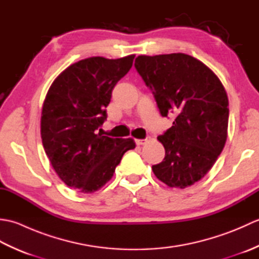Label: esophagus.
<instances>
[{"label": "esophagus", "mask_w": 259, "mask_h": 259, "mask_svg": "<svg viewBox=\"0 0 259 259\" xmlns=\"http://www.w3.org/2000/svg\"><path fill=\"white\" fill-rule=\"evenodd\" d=\"M148 142V139H138V140H136V144L138 145V146H144V145H146Z\"/></svg>", "instance_id": "34e87169"}]
</instances>
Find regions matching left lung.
<instances>
[{
	"instance_id": "1",
	"label": "left lung",
	"mask_w": 259,
	"mask_h": 259,
	"mask_svg": "<svg viewBox=\"0 0 259 259\" xmlns=\"http://www.w3.org/2000/svg\"><path fill=\"white\" fill-rule=\"evenodd\" d=\"M135 67L155 96L162 117L175 115L158 137L164 159L152 166L170 188L184 189L205 177L227 140L228 97L205 63L185 53L139 56Z\"/></svg>"
}]
</instances>
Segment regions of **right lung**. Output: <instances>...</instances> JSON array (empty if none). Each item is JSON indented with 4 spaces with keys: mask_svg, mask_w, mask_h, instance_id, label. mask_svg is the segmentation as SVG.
<instances>
[{
    "mask_svg": "<svg viewBox=\"0 0 259 259\" xmlns=\"http://www.w3.org/2000/svg\"><path fill=\"white\" fill-rule=\"evenodd\" d=\"M135 54L92 57L71 64L49 89L41 113V138L54 171L63 183L91 194L112 178L121 158L136 147L133 138L98 133L117 82L133 67Z\"/></svg>",
    "mask_w": 259,
    "mask_h": 259,
    "instance_id": "right-lung-1",
    "label": "right lung"
}]
</instances>
